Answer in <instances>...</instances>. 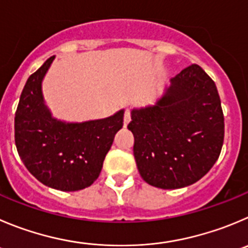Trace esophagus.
Listing matches in <instances>:
<instances>
[{"label":"esophagus","mask_w":248,"mask_h":248,"mask_svg":"<svg viewBox=\"0 0 248 248\" xmlns=\"http://www.w3.org/2000/svg\"><path fill=\"white\" fill-rule=\"evenodd\" d=\"M129 121H131V111L127 108L126 111H124V126L127 127V124H129Z\"/></svg>","instance_id":"1"}]
</instances>
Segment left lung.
<instances>
[{"mask_svg":"<svg viewBox=\"0 0 248 248\" xmlns=\"http://www.w3.org/2000/svg\"><path fill=\"white\" fill-rule=\"evenodd\" d=\"M136 163L147 184L163 189L202 179L220 155L224 115L215 83L198 64L170 79L154 105L131 111Z\"/></svg>","mask_w":248,"mask_h":248,"instance_id":"left-lung-1","label":"left lung"}]
</instances>
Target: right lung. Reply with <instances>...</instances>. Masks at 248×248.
<instances>
[{"label": "right lung", "instance_id": "obj_1", "mask_svg": "<svg viewBox=\"0 0 248 248\" xmlns=\"http://www.w3.org/2000/svg\"><path fill=\"white\" fill-rule=\"evenodd\" d=\"M54 60H46L25 83L16 111V147L25 168L41 184L79 191L99 177L115 135L124 126V110L84 122L52 116L44 99L43 80Z\"/></svg>", "mask_w": 248, "mask_h": 248}]
</instances>
